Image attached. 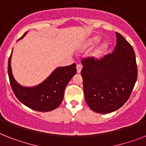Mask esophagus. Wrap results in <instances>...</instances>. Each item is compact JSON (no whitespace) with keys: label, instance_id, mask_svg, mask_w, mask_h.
Returning a JSON list of instances; mask_svg holds the SVG:
<instances>
[{"label":"esophagus","instance_id":"34e87169","mask_svg":"<svg viewBox=\"0 0 146 146\" xmlns=\"http://www.w3.org/2000/svg\"><path fill=\"white\" fill-rule=\"evenodd\" d=\"M83 68V66L80 64H78L77 65V72L78 73H80L81 72V69Z\"/></svg>","mask_w":146,"mask_h":146}]
</instances>
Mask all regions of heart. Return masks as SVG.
I'll return each mask as SVG.
<instances>
[{
    "instance_id": "heart-1",
    "label": "heart",
    "mask_w": 146,
    "mask_h": 146,
    "mask_svg": "<svg viewBox=\"0 0 146 146\" xmlns=\"http://www.w3.org/2000/svg\"><path fill=\"white\" fill-rule=\"evenodd\" d=\"M101 39H102L101 36H98V35L90 37V38H88L86 43L84 44V48L85 49L92 48L96 46V44L99 43ZM109 43L107 42L102 43L99 46H98L93 50V52L92 54V56L94 59H96V60H101L107 54L108 50H109Z\"/></svg>"
}]
</instances>
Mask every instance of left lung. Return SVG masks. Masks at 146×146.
I'll return each instance as SVG.
<instances>
[{"instance_id": "8db88e82", "label": "left lung", "mask_w": 146, "mask_h": 146, "mask_svg": "<svg viewBox=\"0 0 146 146\" xmlns=\"http://www.w3.org/2000/svg\"><path fill=\"white\" fill-rule=\"evenodd\" d=\"M112 54L101 60H82L81 76L88 106L98 113H110L122 107L131 96L137 79L135 53L119 33Z\"/></svg>"}]
</instances>
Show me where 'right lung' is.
<instances>
[{
    "label": "right lung",
    "instance_id": "right-lung-1",
    "mask_svg": "<svg viewBox=\"0 0 146 146\" xmlns=\"http://www.w3.org/2000/svg\"><path fill=\"white\" fill-rule=\"evenodd\" d=\"M11 56L12 54L8 60V74L11 87L17 98L25 106L36 111L48 112L56 109L62 102L66 86L77 72L75 63L58 67L46 80L37 86L25 87L18 84L13 77Z\"/></svg>",
    "mask_w": 146,
    "mask_h": 146
}]
</instances>
